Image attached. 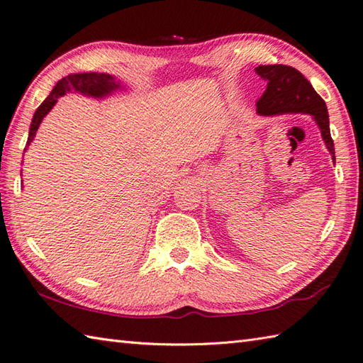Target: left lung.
Segmentation results:
<instances>
[{
  "label": "left lung",
  "instance_id": "obj_1",
  "mask_svg": "<svg viewBox=\"0 0 363 363\" xmlns=\"http://www.w3.org/2000/svg\"><path fill=\"white\" fill-rule=\"evenodd\" d=\"M255 71L267 82L266 91L257 102V113L261 116L286 113L311 114L322 131L328 151L335 161L326 104L308 79H305V75L296 67L286 65H259Z\"/></svg>",
  "mask_w": 363,
  "mask_h": 363
}]
</instances>
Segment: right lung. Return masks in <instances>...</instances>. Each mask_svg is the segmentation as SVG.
Listing matches in <instances>:
<instances>
[{
	"label": "right lung",
	"mask_w": 363,
	"mask_h": 363,
	"mask_svg": "<svg viewBox=\"0 0 363 363\" xmlns=\"http://www.w3.org/2000/svg\"><path fill=\"white\" fill-rule=\"evenodd\" d=\"M119 88H121V83L116 82L113 75L99 74V72L69 74L67 77L58 80L54 89L50 91V94L45 99V102L37 108L35 114H33L26 147H29V143L33 140V138H35V133L38 130L41 121H43V117L50 111V109H52V106L57 104L58 97L65 96L66 92L75 91L91 97H105ZM24 151H26V148H24Z\"/></svg>",
	"instance_id": "right-lung-1"
}]
</instances>
